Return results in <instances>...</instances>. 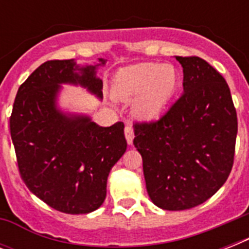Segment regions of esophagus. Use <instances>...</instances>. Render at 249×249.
<instances>
[{
  "instance_id": "esophagus-1",
  "label": "esophagus",
  "mask_w": 249,
  "mask_h": 249,
  "mask_svg": "<svg viewBox=\"0 0 249 249\" xmlns=\"http://www.w3.org/2000/svg\"><path fill=\"white\" fill-rule=\"evenodd\" d=\"M125 138L128 144H133V138H134V133H133V128L130 125L125 126Z\"/></svg>"
}]
</instances>
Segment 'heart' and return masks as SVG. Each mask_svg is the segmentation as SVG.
Here are the masks:
<instances>
[{"label":"heart","instance_id":"obj_1","mask_svg":"<svg viewBox=\"0 0 249 249\" xmlns=\"http://www.w3.org/2000/svg\"><path fill=\"white\" fill-rule=\"evenodd\" d=\"M179 85L173 64L140 63L125 67L113 79V97L132 101L133 113L141 120H154L165 111Z\"/></svg>","mask_w":249,"mask_h":249}]
</instances>
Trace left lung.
I'll return each instance as SVG.
<instances>
[{"mask_svg":"<svg viewBox=\"0 0 249 249\" xmlns=\"http://www.w3.org/2000/svg\"><path fill=\"white\" fill-rule=\"evenodd\" d=\"M183 93L160 120L136 124L148 196L165 211L204 203L231 172L238 119L228 83L197 56H176Z\"/></svg>","mask_w":249,"mask_h":249,"instance_id":"1","label":"left lung"}]
</instances>
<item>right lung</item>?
Wrapping results in <instances>:
<instances>
[{"label":"right lung","instance_id":"add662e5","mask_svg":"<svg viewBox=\"0 0 249 249\" xmlns=\"http://www.w3.org/2000/svg\"><path fill=\"white\" fill-rule=\"evenodd\" d=\"M106 62H45L18 89L10 117L23 181L38 199L68 214L94 212L103 204L109 172L126 151L123 123L101 126L89 115L59 105L63 85L80 86L102 99L97 71Z\"/></svg>","mask_w":249,"mask_h":249}]
</instances>
